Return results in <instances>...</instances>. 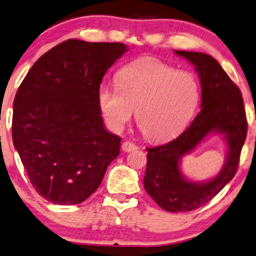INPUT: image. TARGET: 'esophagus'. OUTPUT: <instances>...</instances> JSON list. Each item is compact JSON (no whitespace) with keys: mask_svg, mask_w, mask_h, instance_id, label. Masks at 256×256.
<instances>
[{"mask_svg":"<svg viewBox=\"0 0 256 256\" xmlns=\"http://www.w3.org/2000/svg\"><path fill=\"white\" fill-rule=\"evenodd\" d=\"M137 146H134V143H131V142H124V143L122 144V149L124 150L125 152H134V150L137 149Z\"/></svg>","mask_w":256,"mask_h":256,"instance_id":"1","label":"esophagus"}]
</instances>
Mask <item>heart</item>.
I'll list each match as a JSON object with an SVG mask.
<instances>
[{"mask_svg":"<svg viewBox=\"0 0 256 256\" xmlns=\"http://www.w3.org/2000/svg\"><path fill=\"white\" fill-rule=\"evenodd\" d=\"M118 87L100 86L98 104L104 122L120 132L136 110V122L150 140H167L184 130L200 101L194 74L144 58L118 72Z\"/></svg>","mask_w":256,"mask_h":256,"instance_id":"b5f03b06","label":"heart"}]
</instances>
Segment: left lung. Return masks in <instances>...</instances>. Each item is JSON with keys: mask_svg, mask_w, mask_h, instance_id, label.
<instances>
[{"mask_svg": "<svg viewBox=\"0 0 256 256\" xmlns=\"http://www.w3.org/2000/svg\"><path fill=\"white\" fill-rule=\"evenodd\" d=\"M196 66L202 86V110L178 138L148 148L144 188L169 212H187L205 205L235 176L247 136L241 90L210 54L175 50ZM211 134H222L228 146L224 167L214 178L190 182L180 169V160Z\"/></svg>", "mask_w": 256, "mask_h": 256, "instance_id": "8db88e82", "label": "left lung"}]
</instances>
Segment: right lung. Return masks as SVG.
<instances>
[{"label": "right lung", "mask_w": 256, "mask_h": 256, "mask_svg": "<svg viewBox=\"0 0 256 256\" xmlns=\"http://www.w3.org/2000/svg\"><path fill=\"white\" fill-rule=\"evenodd\" d=\"M128 46L69 39L33 64L13 104V143L30 184L57 205L84 202L118 158L119 136L106 130L98 90Z\"/></svg>", "instance_id": "add662e5"}]
</instances>
